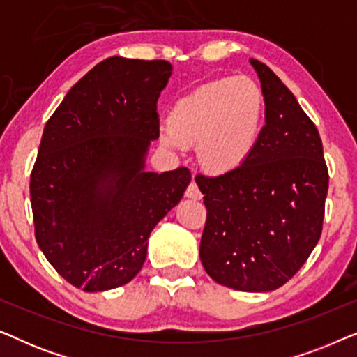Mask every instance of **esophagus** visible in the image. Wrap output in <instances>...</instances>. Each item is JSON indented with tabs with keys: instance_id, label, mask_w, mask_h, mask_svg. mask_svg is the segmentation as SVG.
<instances>
[{
	"instance_id": "esophagus-1",
	"label": "esophagus",
	"mask_w": 357,
	"mask_h": 357,
	"mask_svg": "<svg viewBox=\"0 0 357 357\" xmlns=\"http://www.w3.org/2000/svg\"><path fill=\"white\" fill-rule=\"evenodd\" d=\"M185 195H187V198H190V199H202V197H203V193L199 192L198 185L195 182L188 185V188H187V192H185Z\"/></svg>"
}]
</instances>
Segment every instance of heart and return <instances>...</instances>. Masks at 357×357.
<instances>
[{"label":"heart","instance_id":"heart-1","mask_svg":"<svg viewBox=\"0 0 357 357\" xmlns=\"http://www.w3.org/2000/svg\"><path fill=\"white\" fill-rule=\"evenodd\" d=\"M265 123V97L248 77H222L199 86L175 102L160 141L182 151L197 144L209 172H232L250 159Z\"/></svg>","mask_w":357,"mask_h":357}]
</instances>
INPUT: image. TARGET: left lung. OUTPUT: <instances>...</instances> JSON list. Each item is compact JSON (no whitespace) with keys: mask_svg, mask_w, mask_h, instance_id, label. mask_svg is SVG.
Returning a JSON list of instances; mask_svg holds the SVG:
<instances>
[{"mask_svg":"<svg viewBox=\"0 0 357 357\" xmlns=\"http://www.w3.org/2000/svg\"><path fill=\"white\" fill-rule=\"evenodd\" d=\"M265 97V125L242 167L197 175L206 206L199 243L219 284L268 292L286 284L319 242L328 192L324 146L299 102L265 63L250 58Z\"/></svg>","mask_w":357,"mask_h":357,"instance_id":"obj_1","label":"left lung"}]
</instances>
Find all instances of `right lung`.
Segmentation results:
<instances>
[{
    "label": "right lung",
    "instance_id": "right-lung-1",
    "mask_svg": "<svg viewBox=\"0 0 357 357\" xmlns=\"http://www.w3.org/2000/svg\"><path fill=\"white\" fill-rule=\"evenodd\" d=\"M170 75L164 60L107 58L71 87L43 130L31 174L36 238L58 275L86 292L138 275L151 232L192 180L187 167L144 170Z\"/></svg>",
    "mask_w": 357,
    "mask_h": 357
}]
</instances>
